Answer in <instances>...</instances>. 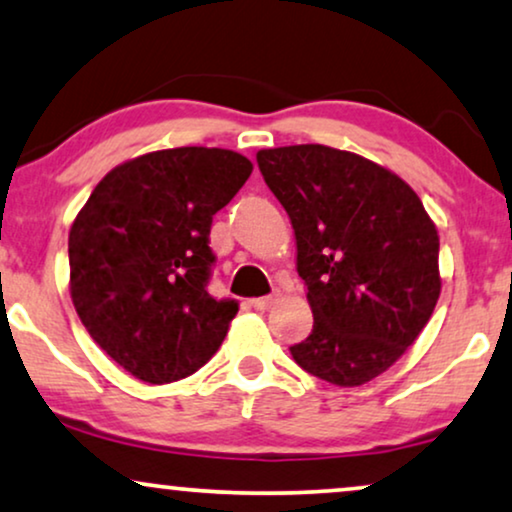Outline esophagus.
<instances>
[{
    "instance_id": "34e87169",
    "label": "esophagus",
    "mask_w": 512,
    "mask_h": 512,
    "mask_svg": "<svg viewBox=\"0 0 512 512\" xmlns=\"http://www.w3.org/2000/svg\"><path fill=\"white\" fill-rule=\"evenodd\" d=\"M272 303H275V296H261V298H251L249 301V305L254 310H268Z\"/></svg>"
}]
</instances>
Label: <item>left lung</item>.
<instances>
[{
    "label": "left lung",
    "instance_id": "obj_1",
    "mask_svg": "<svg viewBox=\"0 0 512 512\" xmlns=\"http://www.w3.org/2000/svg\"><path fill=\"white\" fill-rule=\"evenodd\" d=\"M291 218L313 331L291 345L301 369L353 388L393 367L440 298V237L400 176L327 145L258 150Z\"/></svg>",
    "mask_w": 512,
    "mask_h": 512
}]
</instances>
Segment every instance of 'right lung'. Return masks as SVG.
<instances>
[{"mask_svg":"<svg viewBox=\"0 0 512 512\" xmlns=\"http://www.w3.org/2000/svg\"><path fill=\"white\" fill-rule=\"evenodd\" d=\"M251 169L221 148L148 152L112 169L77 214L68 237L72 303L131 376L178 381L223 343L237 301L209 294V232Z\"/></svg>","mask_w":512,"mask_h":512,"instance_id":"add662e5","label":"right lung"}]
</instances>
